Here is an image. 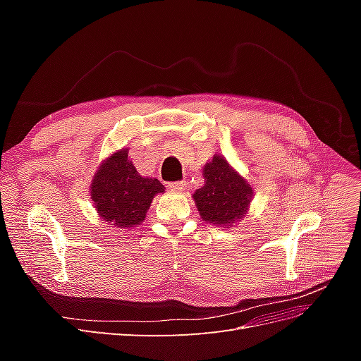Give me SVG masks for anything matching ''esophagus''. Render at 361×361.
Here are the masks:
<instances>
[{"mask_svg":"<svg viewBox=\"0 0 361 361\" xmlns=\"http://www.w3.org/2000/svg\"><path fill=\"white\" fill-rule=\"evenodd\" d=\"M185 187H187V182L185 180H178V182H170L169 188L173 191H183Z\"/></svg>","mask_w":361,"mask_h":361,"instance_id":"obj_1","label":"esophagus"}]
</instances>
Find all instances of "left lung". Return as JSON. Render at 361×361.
<instances>
[{"mask_svg":"<svg viewBox=\"0 0 361 361\" xmlns=\"http://www.w3.org/2000/svg\"><path fill=\"white\" fill-rule=\"evenodd\" d=\"M203 176L204 185L192 195L203 220L216 226L241 220L253 194L245 179L233 171L220 155L206 164Z\"/></svg>","mask_w":361,"mask_h":361,"instance_id":"8db88e82","label":"left lung"}]
</instances>
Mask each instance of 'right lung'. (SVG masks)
Returning <instances> with one entry per match:
<instances>
[{
	"label": "right lung",
	"instance_id": "add662e5",
	"mask_svg": "<svg viewBox=\"0 0 361 361\" xmlns=\"http://www.w3.org/2000/svg\"><path fill=\"white\" fill-rule=\"evenodd\" d=\"M164 192L158 179L140 176L128 150H118L97 170L92 182V200L102 220L129 228L146 218L155 194Z\"/></svg>",
	"mask_w": 361,
	"mask_h": 361
}]
</instances>
